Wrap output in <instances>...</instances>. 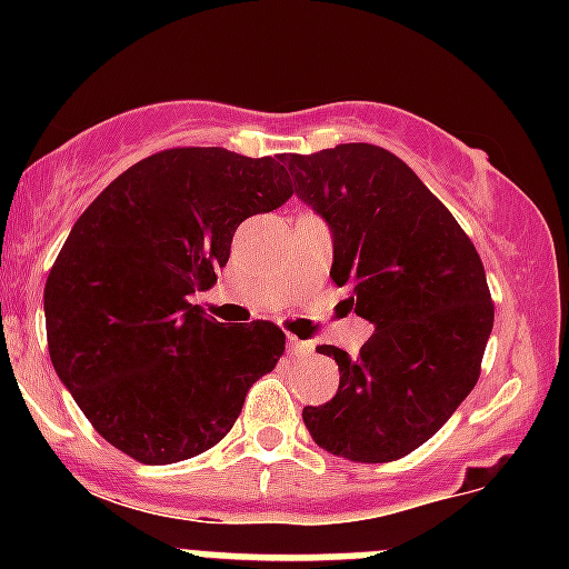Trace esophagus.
Listing matches in <instances>:
<instances>
[{"mask_svg":"<svg viewBox=\"0 0 569 569\" xmlns=\"http://www.w3.org/2000/svg\"><path fill=\"white\" fill-rule=\"evenodd\" d=\"M289 352L295 355V358H308V355L313 352V343L311 341H300V338L289 336Z\"/></svg>","mask_w":569,"mask_h":569,"instance_id":"esophagus-1","label":"esophagus"}]
</instances>
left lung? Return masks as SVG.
Masks as SVG:
<instances>
[{
  "instance_id": "1",
  "label": "left lung",
  "mask_w": 569,
  "mask_h": 569,
  "mask_svg": "<svg viewBox=\"0 0 569 569\" xmlns=\"http://www.w3.org/2000/svg\"><path fill=\"white\" fill-rule=\"evenodd\" d=\"M283 164L297 198L330 226L332 283L375 325L358 358L317 347L341 382L302 421L330 455L393 462L427 443L479 380L496 317L485 267L455 214L386 148L347 142Z\"/></svg>"
}]
</instances>
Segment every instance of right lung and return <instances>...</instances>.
I'll use <instances>...</instances> for the list:
<instances>
[{
  "label": "right lung",
  "mask_w": 569,
  "mask_h": 569,
  "mask_svg": "<svg viewBox=\"0 0 569 569\" xmlns=\"http://www.w3.org/2000/svg\"><path fill=\"white\" fill-rule=\"evenodd\" d=\"M286 168L168 148L82 211L43 289L49 358L96 432L142 465L203 455L278 366L274 321L226 327L189 297L217 283L237 228L291 198Z\"/></svg>",
  "instance_id": "obj_1"
}]
</instances>
